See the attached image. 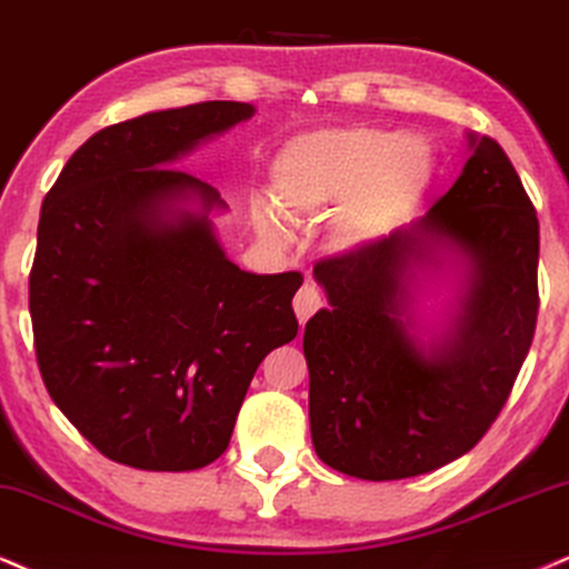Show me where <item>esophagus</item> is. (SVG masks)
<instances>
[{
	"mask_svg": "<svg viewBox=\"0 0 569 569\" xmlns=\"http://www.w3.org/2000/svg\"><path fill=\"white\" fill-rule=\"evenodd\" d=\"M292 308H296V317H298L300 325H306V321L311 319L313 313H317L321 308V296H319L317 287H313V284L300 287L296 300H292Z\"/></svg>",
	"mask_w": 569,
	"mask_h": 569,
	"instance_id": "1",
	"label": "esophagus"
}]
</instances>
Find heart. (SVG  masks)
I'll return each instance as SVG.
<instances>
[{"mask_svg":"<svg viewBox=\"0 0 569 569\" xmlns=\"http://www.w3.org/2000/svg\"><path fill=\"white\" fill-rule=\"evenodd\" d=\"M432 173V147L422 137L340 126L308 131L279 150L271 198L287 219L335 208L329 237L340 250H356L390 234L425 198ZM256 223L263 234H282L269 206L256 208Z\"/></svg>","mask_w":569,"mask_h":569,"instance_id":"heart-1","label":"heart"}]
</instances>
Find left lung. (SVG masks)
Returning <instances> with one entry per match:
<instances>
[{
    "mask_svg": "<svg viewBox=\"0 0 569 569\" xmlns=\"http://www.w3.org/2000/svg\"><path fill=\"white\" fill-rule=\"evenodd\" d=\"M409 229L313 269L329 308L308 319V417L319 459L361 480H403L478 446L507 403L538 319V216L490 137ZM456 257L466 292L438 341L412 335L416 271Z\"/></svg>",
    "mask_w": 569,
    "mask_h": 569,
    "instance_id": "8db88e82",
    "label": "left lung"
}]
</instances>
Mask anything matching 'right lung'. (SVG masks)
Masks as SVG:
<instances>
[{"instance_id":"right-lung-1","label":"right lung","mask_w":569,"mask_h":569,"mask_svg":"<svg viewBox=\"0 0 569 569\" xmlns=\"http://www.w3.org/2000/svg\"><path fill=\"white\" fill-rule=\"evenodd\" d=\"M252 113L213 100L108 126L41 206L28 279L41 380L118 465L189 472L219 459L258 363L298 335L303 277L231 263L208 219L227 208L219 189L168 168Z\"/></svg>"}]
</instances>
